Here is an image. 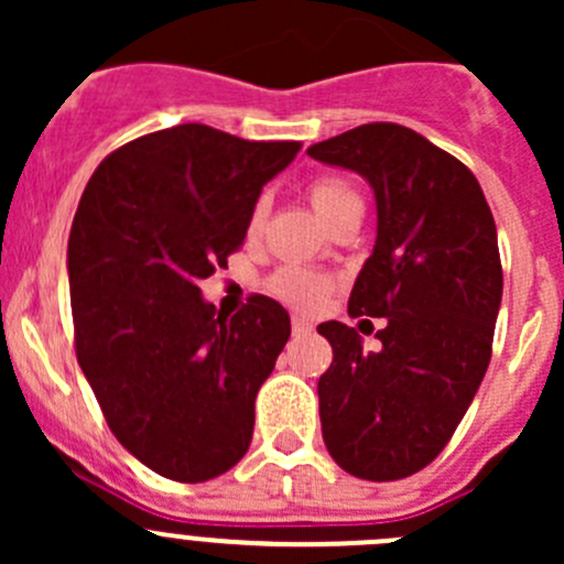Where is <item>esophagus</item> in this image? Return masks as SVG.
Listing matches in <instances>:
<instances>
[{"label":"esophagus","instance_id":"esophagus-1","mask_svg":"<svg viewBox=\"0 0 564 564\" xmlns=\"http://www.w3.org/2000/svg\"><path fill=\"white\" fill-rule=\"evenodd\" d=\"M314 329V324L308 322L305 316H292V333L294 335H308Z\"/></svg>","mask_w":564,"mask_h":564}]
</instances>
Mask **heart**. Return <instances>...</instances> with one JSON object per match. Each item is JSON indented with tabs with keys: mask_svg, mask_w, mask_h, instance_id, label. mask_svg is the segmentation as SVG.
<instances>
[{
	"mask_svg": "<svg viewBox=\"0 0 564 564\" xmlns=\"http://www.w3.org/2000/svg\"><path fill=\"white\" fill-rule=\"evenodd\" d=\"M308 198L316 207V213L322 215L329 226H333L338 218H344L346 213H351V209L362 207L360 193H357L346 180H338V176H322V180L311 182ZM264 215H267V202L261 198V202H256L253 213H250V220H248L250 235H256V231L261 229ZM329 286H333V281H329L327 275H322V272L316 270H308V267H297V264L281 267V270L272 272L270 281H267L270 294H275V297L283 300V303L294 305V308H305V311L316 308V305L324 300V294L329 292Z\"/></svg>",
	"mask_w": 564,
	"mask_h": 564,
	"instance_id": "b5f03b06",
	"label": "heart"
}]
</instances>
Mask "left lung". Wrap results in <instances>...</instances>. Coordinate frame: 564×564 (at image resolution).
<instances>
[{
	"label": "left lung",
	"instance_id": "left-lung-1",
	"mask_svg": "<svg viewBox=\"0 0 564 564\" xmlns=\"http://www.w3.org/2000/svg\"><path fill=\"white\" fill-rule=\"evenodd\" d=\"M377 198V246L351 316L388 318L379 351L355 327L318 324L333 362L318 379L329 456L362 480L414 475L445 451L491 360L502 303L497 226L475 174L412 128L360 124L308 147Z\"/></svg>",
	"mask_w": 564,
	"mask_h": 564
}]
</instances>
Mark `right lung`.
Wrapping results in <instances>:
<instances>
[{
    "label": "right lung",
    "mask_w": 564,
    "mask_h": 564,
    "mask_svg": "<svg viewBox=\"0 0 564 564\" xmlns=\"http://www.w3.org/2000/svg\"><path fill=\"white\" fill-rule=\"evenodd\" d=\"M300 147L176 124L119 147L84 187L67 240L78 366L119 445L169 480H213L248 453L292 322L264 294L215 314L198 281L242 246Z\"/></svg>",
    "instance_id": "1"
}]
</instances>
